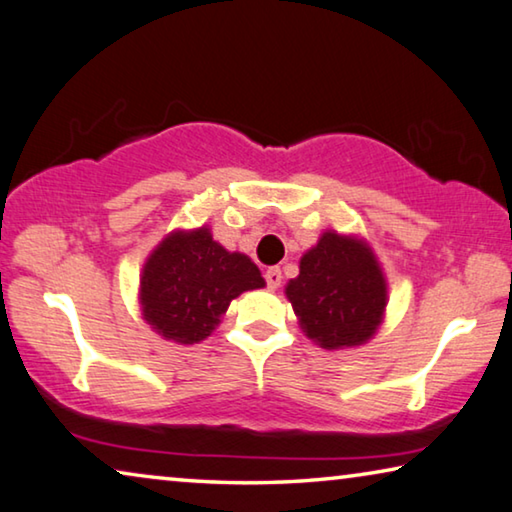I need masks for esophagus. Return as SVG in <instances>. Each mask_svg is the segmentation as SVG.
Wrapping results in <instances>:
<instances>
[{
  "mask_svg": "<svg viewBox=\"0 0 512 512\" xmlns=\"http://www.w3.org/2000/svg\"><path fill=\"white\" fill-rule=\"evenodd\" d=\"M265 281H267V288L277 290L281 286V270H279V267H270V270L265 272Z\"/></svg>",
  "mask_w": 512,
  "mask_h": 512,
  "instance_id": "34e87169",
  "label": "esophagus"
}]
</instances>
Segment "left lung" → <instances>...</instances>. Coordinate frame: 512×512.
Returning <instances> with one entry per match:
<instances>
[{
	"mask_svg": "<svg viewBox=\"0 0 512 512\" xmlns=\"http://www.w3.org/2000/svg\"><path fill=\"white\" fill-rule=\"evenodd\" d=\"M302 332L325 350L364 345L387 309V279L373 249L355 235L325 231L288 281Z\"/></svg>",
	"mask_w": 512,
	"mask_h": 512,
	"instance_id": "8db88e82",
	"label": "left lung"
}]
</instances>
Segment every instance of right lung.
Listing matches in <instances>:
<instances>
[{"instance_id":"right-lung-1","label":"right lung","mask_w":512,"mask_h":512,"mask_svg":"<svg viewBox=\"0 0 512 512\" xmlns=\"http://www.w3.org/2000/svg\"><path fill=\"white\" fill-rule=\"evenodd\" d=\"M263 286L256 263L226 251L208 226L174 231L144 263L141 316L167 341L192 345L212 334L235 297Z\"/></svg>"}]
</instances>
